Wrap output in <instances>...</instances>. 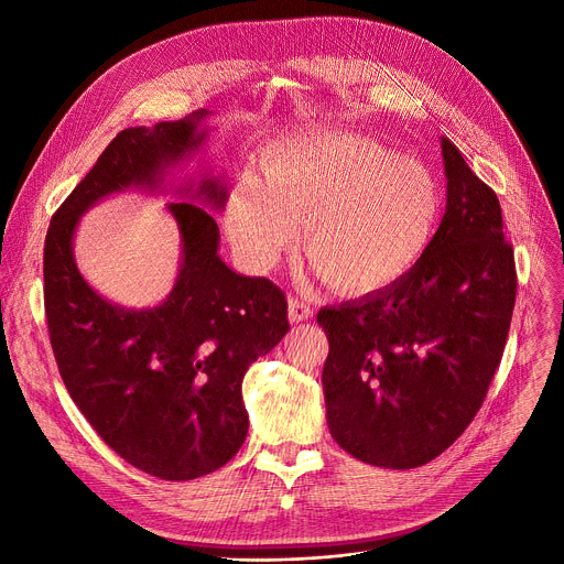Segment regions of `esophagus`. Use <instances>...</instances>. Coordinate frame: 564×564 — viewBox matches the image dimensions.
I'll return each mask as SVG.
<instances>
[{"mask_svg":"<svg viewBox=\"0 0 564 564\" xmlns=\"http://www.w3.org/2000/svg\"><path fill=\"white\" fill-rule=\"evenodd\" d=\"M313 317V308L302 300H290L288 302V319L290 322H306Z\"/></svg>","mask_w":564,"mask_h":564,"instance_id":"esophagus-1","label":"esophagus"}]
</instances>
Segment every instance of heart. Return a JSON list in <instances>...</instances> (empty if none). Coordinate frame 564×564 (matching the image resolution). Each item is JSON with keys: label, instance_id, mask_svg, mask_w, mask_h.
I'll return each mask as SVG.
<instances>
[{"label": "heart", "instance_id": "obj_1", "mask_svg": "<svg viewBox=\"0 0 564 564\" xmlns=\"http://www.w3.org/2000/svg\"><path fill=\"white\" fill-rule=\"evenodd\" d=\"M441 187L419 160L372 139L324 132L274 145L262 183L247 181L228 205L235 249L272 270L300 224L302 253L332 290L364 297L395 285L430 249Z\"/></svg>", "mask_w": 564, "mask_h": 564}]
</instances>
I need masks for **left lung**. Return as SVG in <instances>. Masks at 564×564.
<instances>
[{"label": "left lung", "instance_id": "obj_1", "mask_svg": "<svg viewBox=\"0 0 564 564\" xmlns=\"http://www.w3.org/2000/svg\"><path fill=\"white\" fill-rule=\"evenodd\" d=\"M446 215L421 262L395 285L322 308L327 425L372 466L416 468L476 419L506 349L517 297L500 203L441 139Z\"/></svg>", "mask_w": 564, "mask_h": 564}]
</instances>
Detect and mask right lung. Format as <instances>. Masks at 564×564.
<instances>
[{
  "label": "right lung",
  "mask_w": 564,
  "mask_h": 564,
  "mask_svg": "<svg viewBox=\"0 0 564 564\" xmlns=\"http://www.w3.org/2000/svg\"><path fill=\"white\" fill-rule=\"evenodd\" d=\"M205 109L183 121L128 128L54 213L45 237V315L73 402L107 446L162 480H194L235 457L249 432L242 379L288 334L279 285L232 272L219 258V177L185 185L166 203L181 230V272L153 308L107 302L73 256L79 217L109 194L160 189L166 169L203 145Z\"/></svg>",
  "instance_id": "right-lung-1"
}]
</instances>
